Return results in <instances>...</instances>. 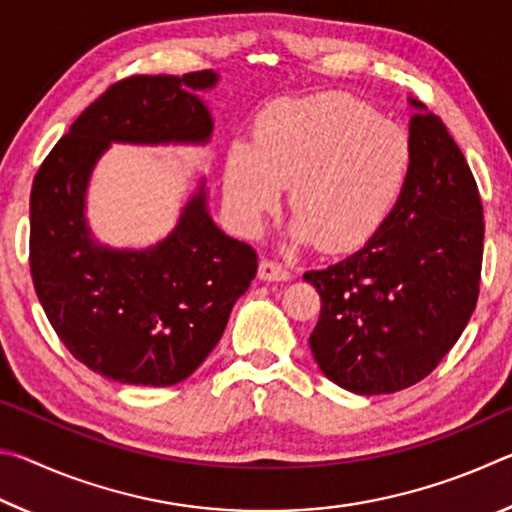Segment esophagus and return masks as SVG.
<instances>
[{
  "label": "esophagus",
  "mask_w": 512,
  "mask_h": 512,
  "mask_svg": "<svg viewBox=\"0 0 512 512\" xmlns=\"http://www.w3.org/2000/svg\"><path fill=\"white\" fill-rule=\"evenodd\" d=\"M257 277L264 282H287L291 280L289 268H284L280 262H273V259H262L259 262Z\"/></svg>",
  "instance_id": "obj_1"
}]
</instances>
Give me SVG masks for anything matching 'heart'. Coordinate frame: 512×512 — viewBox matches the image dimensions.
<instances>
[{"instance_id":"obj_1","label":"heart","mask_w":512,"mask_h":512,"mask_svg":"<svg viewBox=\"0 0 512 512\" xmlns=\"http://www.w3.org/2000/svg\"><path fill=\"white\" fill-rule=\"evenodd\" d=\"M409 133L366 103L341 94L280 99L255 121V140L235 142L225 162V198L257 228L291 185L296 237L329 253L366 244L409 183Z\"/></svg>"}]
</instances>
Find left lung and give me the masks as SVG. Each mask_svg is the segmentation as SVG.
<instances>
[{"mask_svg": "<svg viewBox=\"0 0 512 512\" xmlns=\"http://www.w3.org/2000/svg\"><path fill=\"white\" fill-rule=\"evenodd\" d=\"M411 106L413 167L400 203L357 253L305 273L323 302L309 336L314 359L329 381L359 395L427 377L479 298V187L443 119Z\"/></svg>", "mask_w": 512, "mask_h": 512, "instance_id": "left-lung-1", "label": "left lung"}]
</instances>
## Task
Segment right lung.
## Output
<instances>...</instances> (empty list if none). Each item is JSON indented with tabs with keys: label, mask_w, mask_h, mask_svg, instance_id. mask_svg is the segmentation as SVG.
I'll list each match as a JSON object with an SVG mask.
<instances>
[{
	"label": "right lung",
	"mask_w": 512,
	"mask_h": 512,
	"mask_svg": "<svg viewBox=\"0 0 512 512\" xmlns=\"http://www.w3.org/2000/svg\"><path fill=\"white\" fill-rule=\"evenodd\" d=\"M214 83L212 69L112 83L33 178L29 264L40 305L76 361L121 384L173 386L192 375L257 273L253 246L207 214L205 185L171 235L146 250L99 246L83 216L90 173L110 142L210 140V110L196 92Z\"/></svg>",
	"instance_id": "right-lung-1"
}]
</instances>
